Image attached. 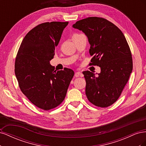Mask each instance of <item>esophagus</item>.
Listing matches in <instances>:
<instances>
[{
    "label": "esophagus",
    "mask_w": 146,
    "mask_h": 146,
    "mask_svg": "<svg viewBox=\"0 0 146 146\" xmlns=\"http://www.w3.org/2000/svg\"><path fill=\"white\" fill-rule=\"evenodd\" d=\"M75 76H76V77H83L84 76V75L83 74L82 72H76V74H75Z\"/></svg>",
    "instance_id": "obj_1"
}]
</instances>
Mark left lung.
Masks as SVG:
<instances>
[{"label":"left lung","instance_id":"8db88e82","mask_svg":"<svg viewBox=\"0 0 146 146\" xmlns=\"http://www.w3.org/2000/svg\"><path fill=\"white\" fill-rule=\"evenodd\" d=\"M72 27L85 33L93 56L90 65H98L100 72L84 71L86 95L91 103L107 107L118 99L133 70L130 47L123 33L108 20L90 17L77 21Z\"/></svg>","mask_w":146,"mask_h":146}]
</instances>
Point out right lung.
<instances>
[{"instance_id": "1", "label": "right lung", "mask_w": 146, "mask_h": 146, "mask_svg": "<svg viewBox=\"0 0 146 146\" xmlns=\"http://www.w3.org/2000/svg\"><path fill=\"white\" fill-rule=\"evenodd\" d=\"M68 22H51L37 25L25 35L15 61V75L20 89L38 108L49 110L64 100L74 72L56 70L54 58Z\"/></svg>"}]
</instances>
